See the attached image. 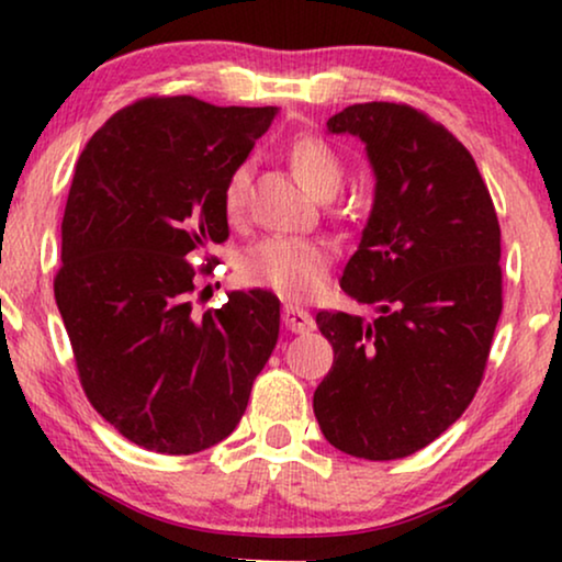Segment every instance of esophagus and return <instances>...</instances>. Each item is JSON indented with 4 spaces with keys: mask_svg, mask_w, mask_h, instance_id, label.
I'll return each instance as SVG.
<instances>
[{
    "mask_svg": "<svg viewBox=\"0 0 562 562\" xmlns=\"http://www.w3.org/2000/svg\"><path fill=\"white\" fill-rule=\"evenodd\" d=\"M283 325H286L289 333H296V335H304V333H312L314 329V319L310 312L299 310L294 304H286L283 306Z\"/></svg>",
    "mask_w": 562,
    "mask_h": 562,
    "instance_id": "obj_1",
    "label": "esophagus"
}]
</instances>
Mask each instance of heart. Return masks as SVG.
I'll return each mask as SVG.
<instances>
[{"label":"heart","instance_id":"b5f03b06","mask_svg":"<svg viewBox=\"0 0 562 562\" xmlns=\"http://www.w3.org/2000/svg\"><path fill=\"white\" fill-rule=\"evenodd\" d=\"M289 158L299 179L314 196L329 199L345 181V166L329 143L317 135H299L289 145ZM252 168L248 160L229 171L222 187V206L229 217H240L250 194ZM333 250L317 237L268 235L252 243L240 258L243 279L286 299H306L325 286Z\"/></svg>","mask_w":562,"mask_h":562}]
</instances>
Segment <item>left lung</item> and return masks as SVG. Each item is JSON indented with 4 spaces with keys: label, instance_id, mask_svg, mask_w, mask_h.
I'll return each mask as SVG.
<instances>
[{
    "label": "left lung",
    "instance_id": "obj_1",
    "mask_svg": "<svg viewBox=\"0 0 562 562\" xmlns=\"http://www.w3.org/2000/svg\"><path fill=\"white\" fill-rule=\"evenodd\" d=\"M366 143L368 225L340 286L373 319L319 312L335 363L314 417L337 450L396 460L427 448L473 402L502 314V229L479 166L409 104H352L327 120Z\"/></svg>",
    "mask_w": 562,
    "mask_h": 562
}]
</instances>
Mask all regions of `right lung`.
<instances>
[{"instance_id":"right-lung-1","label":"right lung","mask_w":562,"mask_h":562,"mask_svg":"<svg viewBox=\"0 0 562 562\" xmlns=\"http://www.w3.org/2000/svg\"><path fill=\"white\" fill-rule=\"evenodd\" d=\"M276 106L148 97L112 114L76 164L53 291L83 394L130 442L191 456L225 440L279 340V299L233 291L191 312V252L225 243L222 187Z\"/></svg>"}]
</instances>
